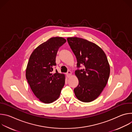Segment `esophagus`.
<instances>
[{
  "label": "esophagus",
  "instance_id": "esophagus-1",
  "mask_svg": "<svg viewBox=\"0 0 132 132\" xmlns=\"http://www.w3.org/2000/svg\"><path fill=\"white\" fill-rule=\"evenodd\" d=\"M62 69H63V70H64V71H65V70H65L66 68L63 67V68H62ZM67 73L68 75H71V72L69 69H68V70H67V73Z\"/></svg>",
  "mask_w": 132,
  "mask_h": 132
}]
</instances>
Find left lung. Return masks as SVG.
<instances>
[{
    "label": "left lung",
    "mask_w": 132,
    "mask_h": 132,
    "mask_svg": "<svg viewBox=\"0 0 132 132\" xmlns=\"http://www.w3.org/2000/svg\"><path fill=\"white\" fill-rule=\"evenodd\" d=\"M66 40L53 37L37 46L32 53L27 66L26 76L34 95L44 103L59 99L65 85V75L53 71L59 48Z\"/></svg>",
    "instance_id": "8db88e82"
}]
</instances>
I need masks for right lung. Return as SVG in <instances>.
<instances>
[{"label": "right lung", "instance_id": "add662e5", "mask_svg": "<svg viewBox=\"0 0 132 132\" xmlns=\"http://www.w3.org/2000/svg\"><path fill=\"white\" fill-rule=\"evenodd\" d=\"M67 42L76 56L77 67L78 86L74 89L76 98L84 102L96 99L106 86L110 67L104 51L95 43L77 37H68Z\"/></svg>", "mask_w": 132, "mask_h": 132}]
</instances>
